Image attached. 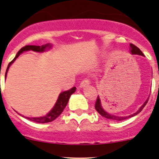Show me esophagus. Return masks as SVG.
<instances>
[{"label":"esophagus","mask_w":159,"mask_h":159,"mask_svg":"<svg viewBox=\"0 0 159 159\" xmlns=\"http://www.w3.org/2000/svg\"><path fill=\"white\" fill-rule=\"evenodd\" d=\"M90 84V81H89L88 79H84L81 82V84H80V87H81V88H83V87H86V86H87Z\"/></svg>","instance_id":"34e87169"}]
</instances>
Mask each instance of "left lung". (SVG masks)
Instances as JSON below:
<instances>
[{"label": "left lung", "mask_w": 159, "mask_h": 159, "mask_svg": "<svg viewBox=\"0 0 159 159\" xmlns=\"http://www.w3.org/2000/svg\"><path fill=\"white\" fill-rule=\"evenodd\" d=\"M130 52L132 53V54H138V55H140V56H143V54L142 53L141 51L140 50L139 48H138V47L135 46L133 44H130ZM148 99L149 98H147V100L145 101V102H144L143 105H142V106L140 107L139 109H138V111H136L135 113H134V114L129 115V116H116V115H114V114H109V113H107V111H105L104 110V108L102 107V103H101V99H100L99 96H98L97 97V99H96V104H95V108H96V110L98 111V113L101 116H102L103 117L106 118V119H108V120H114V121H122V120H127L129 119V118H131L132 117V116H136L137 114H138L139 113L143 110V108L144 107H145V105H147V102H148Z\"/></svg>", "instance_id": "left-lung-1"}]
</instances>
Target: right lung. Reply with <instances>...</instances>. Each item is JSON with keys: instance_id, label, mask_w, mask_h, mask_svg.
I'll return each mask as SVG.
<instances>
[{"instance_id": "obj_1", "label": "right lung", "mask_w": 159, "mask_h": 159, "mask_svg": "<svg viewBox=\"0 0 159 159\" xmlns=\"http://www.w3.org/2000/svg\"><path fill=\"white\" fill-rule=\"evenodd\" d=\"M52 48V45L49 44H45L43 45H41V46H39V45H26V46L23 47L19 51V52L17 53L15 58L12 60V61L9 63L8 66H7L6 74H5V77H7V72H8L9 68L12 63H13V62L16 61V58L19 57L20 54H22L24 52H27V51H34V52H45V50H48V49ZM76 90V87H72V89H70L69 90L64 91V92H62L60 93L59 96H58L57 100L55 105L53 107V108L45 116H39V117H27V116H25V118L27 120H30V121L35 122V123H49V122H52L53 120H54L57 117L60 116L61 114V113L63 112V111L64 110L65 107L66 106L67 103H68L69 98H70L71 95L74 93Z\"/></svg>"}]
</instances>
